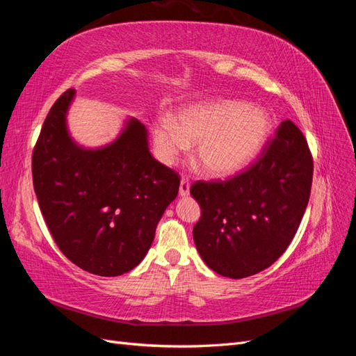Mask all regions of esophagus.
Wrapping results in <instances>:
<instances>
[{
    "instance_id": "obj_1",
    "label": "esophagus",
    "mask_w": 356,
    "mask_h": 356,
    "mask_svg": "<svg viewBox=\"0 0 356 356\" xmlns=\"http://www.w3.org/2000/svg\"><path fill=\"white\" fill-rule=\"evenodd\" d=\"M190 195V181L187 178H181L179 182V196L186 197Z\"/></svg>"
}]
</instances>
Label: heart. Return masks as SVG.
<instances>
[{"label":"heart","instance_id":"heart-1","mask_svg":"<svg viewBox=\"0 0 356 356\" xmlns=\"http://www.w3.org/2000/svg\"><path fill=\"white\" fill-rule=\"evenodd\" d=\"M272 127V114L263 106L224 99L186 106L175 122L169 117L157 118L153 144L165 165H174L195 144L193 157L208 175L230 177L263 152Z\"/></svg>","mask_w":356,"mask_h":356}]
</instances>
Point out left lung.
I'll use <instances>...</instances> for the list:
<instances>
[{
	"mask_svg": "<svg viewBox=\"0 0 356 356\" xmlns=\"http://www.w3.org/2000/svg\"><path fill=\"white\" fill-rule=\"evenodd\" d=\"M314 175L305 135L291 122L277 127L264 154L227 181L191 186L202 208L193 229L197 252L215 273L252 276L272 266L303 218Z\"/></svg>",
	"mask_w": 356,
	"mask_h": 356,
	"instance_id": "1",
	"label": "left lung"
}]
</instances>
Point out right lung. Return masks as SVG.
Listing matches in <instances>:
<instances>
[{
  "label": "right lung",
  "instance_id": "obj_1",
  "mask_svg": "<svg viewBox=\"0 0 356 356\" xmlns=\"http://www.w3.org/2000/svg\"><path fill=\"white\" fill-rule=\"evenodd\" d=\"M75 90L51 106L32 154L40 209L59 250L83 270L120 276L144 260L179 178L152 156L147 127L127 117L114 141L88 148L68 129Z\"/></svg>",
  "mask_w": 356,
  "mask_h": 356
}]
</instances>
